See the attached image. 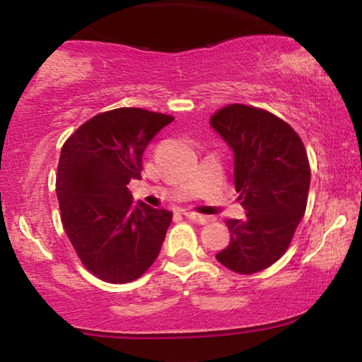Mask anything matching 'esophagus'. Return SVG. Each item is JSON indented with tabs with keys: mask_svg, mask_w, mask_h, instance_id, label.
<instances>
[{
	"mask_svg": "<svg viewBox=\"0 0 362 362\" xmlns=\"http://www.w3.org/2000/svg\"><path fill=\"white\" fill-rule=\"evenodd\" d=\"M185 218L192 219V221L199 223V224H207L213 221V218L211 216H204V214H199V213H194V211H185Z\"/></svg>",
	"mask_w": 362,
	"mask_h": 362,
	"instance_id": "34e87169",
	"label": "esophagus"
}]
</instances>
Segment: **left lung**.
Returning <instances> with one entry per match:
<instances>
[{"instance_id":"8db88e82","label":"left lung","mask_w":362,"mask_h":362,"mask_svg":"<svg viewBox=\"0 0 362 362\" xmlns=\"http://www.w3.org/2000/svg\"><path fill=\"white\" fill-rule=\"evenodd\" d=\"M211 127L233 149L235 187L243 219H228L230 245L216 253L224 267L255 274L288 250L310 189L305 144L288 122L267 110L233 103L211 117Z\"/></svg>"}]
</instances>
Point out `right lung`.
Returning <instances> with one entry per match:
<instances>
[{"label": "right lung", "instance_id": "add662e5", "mask_svg": "<svg viewBox=\"0 0 362 362\" xmlns=\"http://www.w3.org/2000/svg\"><path fill=\"white\" fill-rule=\"evenodd\" d=\"M172 115L122 107L86 120L61 149L56 192L61 221L78 257L98 279L136 281L156 260L173 213L138 202L143 153Z\"/></svg>", "mask_w": 362, "mask_h": 362}]
</instances>
